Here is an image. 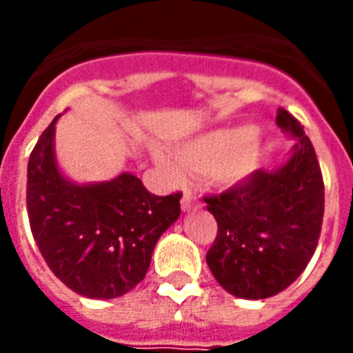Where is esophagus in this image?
<instances>
[{
	"label": "esophagus",
	"instance_id": "34e87169",
	"mask_svg": "<svg viewBox=\"0 0 353 353\" xmlns=\"http://www.w3.org/2000/svg\"><path fill=\"white\" fill-rule=\"evenodd\" d=\"M194 206H199L196 196H194L191 191H183V196H181V210H183V212H189V210Z\"/></svg>",
	"mask_w": 353,
	"mask_h": 353
}]
</instances>
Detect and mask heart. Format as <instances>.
Listing matches in <instances>:
<instances>
[{
	"label": "heart",
	"instance_id": "b5f03b06",
	"mask_svg": "<svg viewBox=\"0 0 353 353\" xmlns=\"http://www.w3.org/2000/svg\"><path fill=\"white\" fill-rule=\"evenodd\" d=\"M154 159L177 179L183 176V168L192 174L212 176L217 183L236 185L259 166L261 143L253 126H234L208 132L176 145V162L164 153H157Z\"/></svg>",
	"mask_w": 353,
	"mask_h": 353
}]
</instances>
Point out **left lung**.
Instances as JSON below:
<instances>
[{
  "mask_svg": "<svg viewBox=\"0 0 353 353\" xmlns=\"http://www.w3.org/2000/svg\"><path fill=\"white\" fill-rule=\"evenodd\" d=\"M276 123L295 139L288 161L204 199L217 221L208 266L227 293L250 301L278 295L301 276L323 221V177L310 138L285 109Z\"/></svg>",
  "mask_w": 353,
  "mask_h": 353,
  "instance_id": "8db88e82",
  "label": "left lung"
}]
</instances>
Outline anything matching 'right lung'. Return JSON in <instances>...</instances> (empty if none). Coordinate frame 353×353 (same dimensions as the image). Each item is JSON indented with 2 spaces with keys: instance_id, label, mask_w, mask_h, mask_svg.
I'll return each instance as SVG.
<instances>
[{
  "instance_id": "add662e5",
  "label": "right lung",
  "mask_w": 353,
  "mask_h": 353,
  "mask_svg": "<svg viewBox=\"0 0 353 353\" xmlns=\"http://www.w3.org/2000/svg\"><path fill=\"white\" fill-rule=\"evenodd\" d=\"M58 119L37 139L28 162L32 234L62 283L88 299H115L145 278L157 240L181 214V192L151 194L128 172L100 183L68 179L54 154Z\"/></svg>"
}]
</instances>
